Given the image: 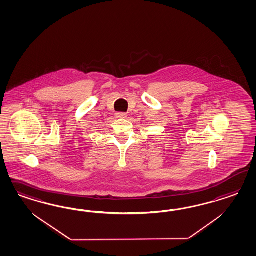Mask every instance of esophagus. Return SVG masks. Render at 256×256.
Here are the masks:
<instances>
[{
    "instance_id": "esophagus-1",
    "label": "esophagus",
    "mask_w": 256,
    "mask_h": 256,
    "mask_svg": "<svg viewBox=\"0 0 256 256\" xmlns=\"http://www.w3.org/2000/svg\"><path fill=\"white\" fill-rule=\"evenodd\" d=\"M116 116L117 118H126L128 116H126V114H124V112H117L116 114Z\"/></svg>"
}]
</instances>
